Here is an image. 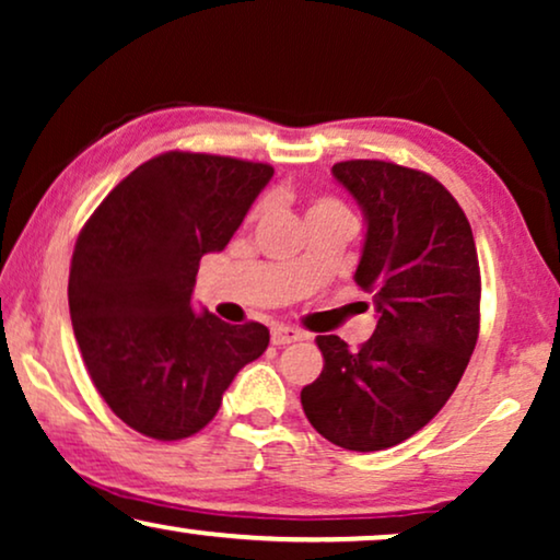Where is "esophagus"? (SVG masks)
I'll use <instances>...</instances> for the list:
<instances>
[{
	"instance_id": "34e87169",
	"label": "esophagus",
	"mask_w": 560,
	"mask_h": 560,
	"mask_svg": "<svg viewBox=\"0 0 560 560\" xmlns=\"http://www.w3.org/2000/svg\"><path fill=\"white\" fill-rule=\"evenodd\" d=\"M305 336L298 331V328H288V326H275L272 328V343L275 347H285V343H295L303 341Z\"/></svg>"
}]
</instances>
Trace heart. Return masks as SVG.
Listing matches in <instances>:
<instances>
[{
    "mask_svg": "<svg viewBox=\"0 0 560 560\" xmlns=\"http://www.w3.org/2000/svg\"><path fill=\"white\" fill-rule=\"evenodd\" d=\"M336 209H341V206L336 203V201H331V198H320V201H316V203L311 206L308 213H316V211H336ZM259 211H262V206H257V209H255V213H259Z\"/></svg>",
    "mask_w": 560,
    "mask_h": 560,
    "instance_id": "b5f03b06",
    "label": "heart"
}]
</instances>
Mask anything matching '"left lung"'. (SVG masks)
Wrapping results in <instances>:
<instances>
[{
	"instance_id": "obj_1",
	"label": "left lung",
	"mask_w": 560,
	"mask_h": 560,
	"mask_svg": "<svg viewBox=\"0 0 560 560\" xmlns=\"http://www.w3.org/2000/svg\"><path fill=\"white\" fill-rule=\"evenodd\" d=\"M331 173L364 213L354 280L374 295L377 328L357 351L318 336L324 372L301 402L326 441L382 451L454 395L479 336V259L469 219L433 175L385 160H347Z\"/></svg>"
}]
</instances>
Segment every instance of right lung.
Returning <instances> with one entry per match:
<instances>
[{"instance_id":"obj_1","label":"right lung","mask_w":560,"mask_h":560,"mask_svg":"<svg viewBox=\"0 0 560 560\" xmlns=\"http://www.w3.org/2000/svg\"><path fill=\"white\" fill-rule=\"evenodd\" d=\"M267 163L163 152L135 167L81 229L68 278L73 334L114 416L155 441L206 428L267 326L190 308L198 262L221 252L272 178Z\"/></svg>"}]
</instances>
